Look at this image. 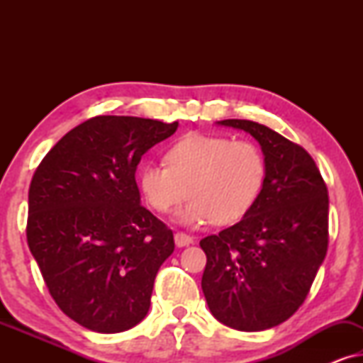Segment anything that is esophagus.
I'll return each mask as SVG.
<instances>
[{"label":"esophagus","mask_w":363,"mask_h":363,"mask_svg":"<svg viewBox=\"0 0 363 363\" xmlns=\"http://www.w3.org/2000/svg\"><path fill=\"white\" fill-rule=\"evenodd\" d=\"M191 242H193V238L185 235V233H177L175 235V245L178 247H185L188 245H191Z\"/></svg>","instance_id":"esophagus-1"}]
</instances>
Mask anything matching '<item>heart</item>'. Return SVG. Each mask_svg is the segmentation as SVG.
<instances>
[{"instance_id":"1","label":"heart","mask_w":363,"mask_h":363,"mask_svg":"<svg viewBox=\"0 0 363 363\" xmlns=\"http://www.w3.org/2000/svg\"><path fill=\"white\" fill-rule=\"evenodd\" d=\"M165 163H145L138 172L140 190L153 210L168 213L188 193L177 213L183 226L213 221L231 225L255 206L266 182V160L250 140L193 133L168 148Z\"/></svg>"}]
</instances>
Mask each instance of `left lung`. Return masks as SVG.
I'll return each instance as SVG.
<instances>
[{
    "instance_id": "1",
    "label": "left lung",
    "mask_w": 363,
    "mask_h": 363,
    "mask_svg": "<svg viewBox=\"0 0 363 363\" xmlns=\"http://www.w3.org/2000/svg\"><path fill=\"white\" fill-rule=\"evenodd\" d=\"M216 125L242 130L261 145L266 182L236 225L203 238L201 289L211 314L242 332L271 329L304 302L329 242V196L304 148L252 121Z\"/></svg>"
}]
</instances>
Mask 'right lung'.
I'll return each mask as SVG.
<instances>
[{
	"instance_id": "1",
	"label": "right lung",
	"mask_w": 363,
	"mask_h": 363,
	"mask_svg": "<svg viewBox=\"0 0 363 363\" xmlns=\"http://www.w3.org/2000/svg\"><path fill=\"white\" fill-rule=\"evenodd\" d=\"M178 122L99 116L67 132L29 186L28 245L52 299L79 325L117 334L145 319L153 282L175 250L140 205L143 153Z\"/></svg>"
}]
</instances>
